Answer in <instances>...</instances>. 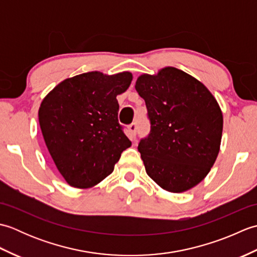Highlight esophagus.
Returning a JSON list of instances; mask_svg holds the SVG:
<instances>
[{"label":"esophagus","instance_id":"esophagus-1","mask_svg":"<svg viewBox=\"0 0 257 257\" xmlns=\"http://www.w3.org/2000/svg\"><path fill=\"white\" fill-rule=\"evenodd\" d=\"M129 129V138L130 140H135L136 139V132H137V125H136V123H132L128 127Z\"/></svg>","mask_w":257,"mask_h":257}]
</instances>
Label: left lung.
<instances>
[{
  "instance_id": "left-lung-1",
  "label": "left lung",
  "mask_w": 257,
  "mask_h": 257,
  "mask_svg": "<svg viewBox=\"0 0 257 257\" xmlns=\"http://www.w3.org/2000/svg\"><path fill=\"white\" fill-rule=\"evenodd\" d=\"M151 132L138 150L146 172L163 190L182 193L203 180L219 155L223 114L206 86L176 67L143 74L135 85Z\"/></svg>"
}]
</instances>
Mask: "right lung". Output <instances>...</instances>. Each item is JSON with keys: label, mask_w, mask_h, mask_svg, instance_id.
<instances>
[{"label": "right lung", "mask_w": 257, "mask_h": 257, "mask_svg": "<svg viewBox=\"0 0 257 257\" xmlns=\"http://www.w3.org/2000/svg\"><path fill=\"white\" fill-rule=\"evenodd\" d=\"M132 80L130 72L95 70L61 81L42 100L38 122L43 138L70 187H95L132 146L118 122L117 101Z\"/></svg>", "instance_id": "obj_1"}]
</instances>
